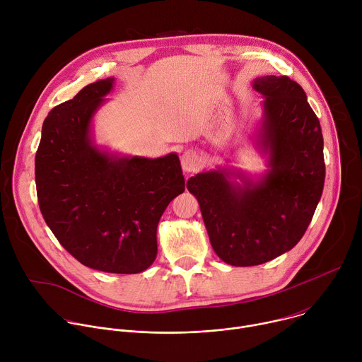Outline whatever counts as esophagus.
I'll return each mask as SVG.
<instances>
[{"label": "esophagus", "instance_id": "esophagus-1", "mask_svg": "<svg viewBox=\"0 0 362 362\" xmlns=\"http://www.w3.org/2000/svg\"><path fill=\"white\" fill-rule=\"evenodd\" d=\"M180 163H182V169H183V172H186V173H192V172L197 170V168H199V165H200V160H199L197 154H196L194 151H192V150H186V151L182 154Z\"/></svg>", "mask_w": 362, "mask_h": 362}]
</instances>
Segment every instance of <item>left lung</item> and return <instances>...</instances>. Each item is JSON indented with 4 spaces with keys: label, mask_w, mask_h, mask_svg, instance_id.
<instances>
[{
    "label": "left lung",
    "mask_w": 362,
    "mask_h": 362,
    "mask_svg": "<svg viewBox=\"0 0 362 362\" xmlns=\"http://www.w3.org/2000/svg\"><path fill=\"white\" fill-rule=\"evenodd\" d=\"M252 87L264 95L255 146L268 170L252 179L219 168L187 180L214 250L232 267L261 265L291 250L311 223L325 182L321 124L303 88L286 76L257 77Z\"/></svg>",
    "instance_id": "left-lung-1"
}]
</instances>
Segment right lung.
I'll return each instance as SVG.
<instances>
[{"label": "right lung", "mask_w": 362, "mask_h": 362, "mask_svg": "<svg viewBox=\"0 0 362 362\" xmlns=\"http://www.w3.org/2000/svg\"><path fill=\"white\" fill-rule=\"evenodd\" d=\"M113 84L91 83L48 113L35 154L37 197L45 223L80 264L139 274L156 259L158 223L185 177L176 153L120 156L94 143L91 122Z\"/></svg>", "instance_id": "right-lung-1"}]
</instances>
